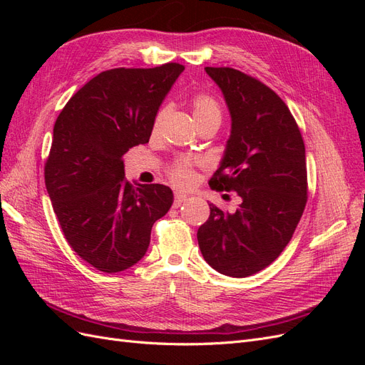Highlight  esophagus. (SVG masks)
<instances>
[{
  "label": "esophagus",
  "mask_w": 365,
  "mask_h": 365,
  "mask_svg": "<svg viewBox=\"0 0 365 365\" xmlns=\"http://www.w3.org/2000/svg\"><path fill=\"white\" fill-rule=\"evenodd\" d=\"M187 200V195L185 193H181V192H176L175 193V200H173V207L178 208L184 201Z\"/></svg>",
  "instance_id": "obj_1"
}]
</instances>
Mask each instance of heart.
<instances>
[{"mask_svg":"<svg viewBox=\"0 0 365 365\" xmlns=\"http://www.w3.org/2000/svg\"><path fill=\"white\" fill-rule=\"evenodd\" d=\"M192 113L193 118L197 123L207 120V118H219L220 120V106L215 101L212 96L204 94V93H197L192 97ZM164 111L160 113L157 118V125L160 118L163 117ZM195 168H196V161L189 158V157H180L176 158L169 168H168V175L169 180L178 187H190L195 182Z\"/></svg>","mask_w":365,"mask_h":365,"instance_id":"obj_1","label":"heart"}]
</instances>
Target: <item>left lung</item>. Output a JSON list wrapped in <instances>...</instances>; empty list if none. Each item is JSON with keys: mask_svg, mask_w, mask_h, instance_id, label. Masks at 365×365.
<instances>
[{"mask_svg": "<svg viewBox=\"0 0 365 365\" xmlns=\"http://www.w3.org/2000/svg\"><path fill=\"white\" fill-rule=\"evenodd\" d=\"M222 91L231 135L213 190L236 192L235 213L210 205L197 230L205 262L230 277L267 268L289 244L307 201L306 152L289 108L269 86L235 68L205 67Z\"/></svg>", "mask_w": 365, "mask_h": 365, "instance_id": "1", "label": "left lung"}]
</instances>
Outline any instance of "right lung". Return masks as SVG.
<instances>
[{
	"mask_svg": "<svg viewBox=\"0 0 365 365\" xmlns=\"http://www.w3.org/2000/svg\"><path fill=\"white\" fill-rule=\"evenodd\" d=\"M182 71L176 62L102 71L54 123L43 168L47 192L68 245L98 271L135 264L152 225L172 207L168 185L125 181L123 155L149 141L160 105Z\"/></svg>",
	"mask_w": 365,
	"mask_h": 365,
	"instance_id": "1",
	"label": "right lung"
}]
</instances>
